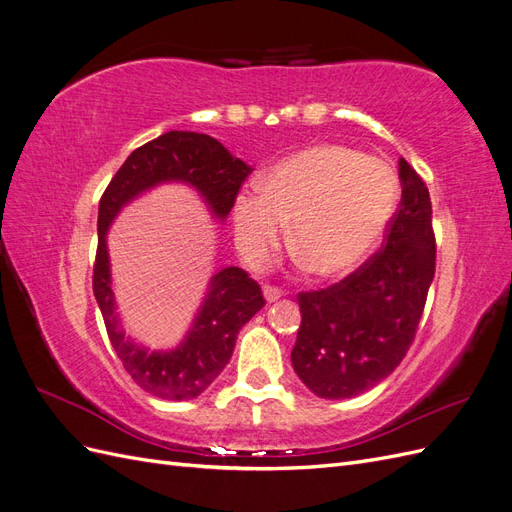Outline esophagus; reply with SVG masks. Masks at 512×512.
Listing matches in <instances>:
<instances>
[{"instance_id": "1", "label": "esophagus", "mask_w": 512, "mask_h": 512, "mask_svg": "<svg viewBox=\"0 0 512 512\" xmlns=\"http://www.w3.org/2000/svg\"><path fill=\"white\" fill-rule=\"evenodd\" d=\"M262 294H265L267 303H275L277 299L282 297V290H277L275 286H265V288H262Z\"/></svg>"}]
</instances>
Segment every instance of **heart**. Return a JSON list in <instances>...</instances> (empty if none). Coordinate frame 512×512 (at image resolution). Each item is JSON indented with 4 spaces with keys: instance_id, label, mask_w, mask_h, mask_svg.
<instances>
[{
    "instance_id": "1",
    "label": "heart",
    "mask_w": 512,
    "mask_h": 512,
    "mask_svg": "<svg viewBox=\"0 0 512 512\" xmlns=\"http://www.w3.org/2000/svg\"><path fill=\"white\" fill-rule=\"evenodd\" d=\"M397 200L393 168L337 145L301 149L275 164L260 190H241L232 203L237 243L252 260L280 245L316 277L354 271L389 226Z\"/></svg>"
}]
</instances>
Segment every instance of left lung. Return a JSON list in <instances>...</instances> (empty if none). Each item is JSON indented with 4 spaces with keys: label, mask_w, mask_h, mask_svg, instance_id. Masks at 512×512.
Returning a JSON list of instances; mask_svg holds the SVG:
<instances>
[{
    "label": "left lung",
    "mask_w": 512,
    "mask_h": 512,
    "mask_svg": "<svg viewBox=\"0 0 512 512\" xmlns=\"http://www.w3.org/2000/svg\"><path fill=\"white\" fill-rule=\"evenodd\" d=\"M401 203L386 245L346 280L301 292V327L290 361L322 399L356 397L389 378L404 359L436 273L429 190L399 160Z\"/></svg>",
    "instance_id": "left-lung-1"
}]
</instances>
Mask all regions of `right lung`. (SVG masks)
<instances>
[{"label":"right lung","mask_w":512,"mask_h":512,"mask_svg":"<svg viewBox=\"0 0 512 512\" xmlns=\"http://www.w3.org/2000/svg\"><path fill=\"white\" fill-rule=\"evenodd\" d=\"M252 168L215 141L196 132H166L132 151L108 183L98 207V252L94 297L108 339L132 380L160 399H194L222 374L243 324L265 307L260 286L239 267L215 273L188 333L173 348H151L126 333L117 314L106 235L123 207L164 183L192 188L215 222H226L243 179Z\"/></svg>","instance_id":"right-lung-1"}]
</instances>
